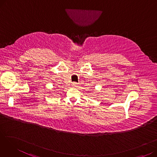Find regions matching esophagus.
I'll return each instance as SVG.
<instances>
[{"instance_id":"34e87169","label":"esophagus","mask_w":157,"mask_h":157,"mask_svg":"<svg viewBox=\"0 0 157 157\" xmlns=\"http://www.w3.org/2000/svg\"><path fill=\"white\" fill-rule=\"evenodd\" d=\"M72 86H74V87H77V86H78V83H76V82H74V83H72Z\"/></svg>"}]
</instances>
